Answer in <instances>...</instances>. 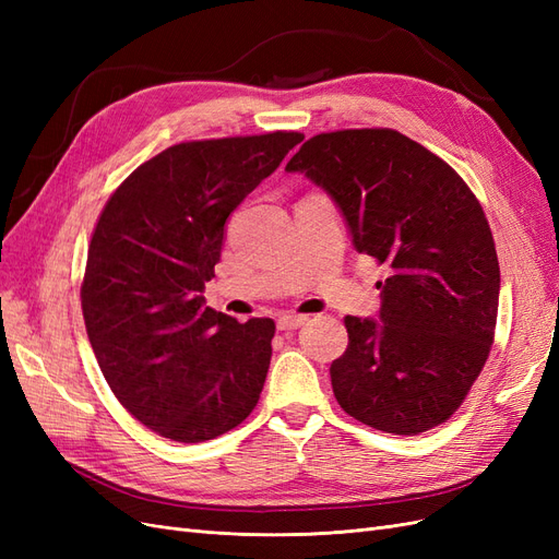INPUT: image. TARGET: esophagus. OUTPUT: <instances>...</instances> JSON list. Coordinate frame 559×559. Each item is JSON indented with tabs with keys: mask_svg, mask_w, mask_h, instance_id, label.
Segmentation results:
<instances>
[{
	"mask_svg": "<svg viewBox=\"0 0 559 559\" xmlns=\"http://www.w3.org/2000/svg\"><path fill=\"white\" fill-rule=\"evenodd\" d=\"M306 321H308L306 314H292V312H286V314H280V317H277V329H280V331H294V329L306 324Z\"/></svg>",
	"mask_w": 559,
	"mask_h": 559,
	"instance_id": "obj_1",
	"label": "esophagus"
}]
</instances>
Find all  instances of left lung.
I'll return each instance as SVG.
<instances>
[{"label": "left lung", "instance_id": "8db88e82", "mask_svg": "<svg viewBox=\"0 0 559 559\" xmlns=\"http://www.w3.org/2000/svg\"><path fill=\"white\" fill-rule=\"evenodd\" d=\"M286 173L324 189L354 249L389 267L380 317H345L349 345L331 364L337 403L386 433L438 427L495 341L501 277L480 202L445 160L389 128L317 134Z\"/></svg>", "mask_w": 559, "mask_h": 559}]
</instances>
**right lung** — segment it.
<instances>
[{"label": "right lung", "mask_w": 559, "mask_h": 559, "mask_svg": "<svg viewBox=\"0 0 559 559\" xmlns=\"http://www.w3.org/2000/svg\"><path fill=\"white\" fill-rule=\"evenodd\" d=\"M302 142L300 132L183 142L109 198L88 247L81 308L123 408L179 443L238 427L259 403L275 321L205 306L233 210Z\"/></svg>", "instance_id": "obj_1"}]
</instances>
